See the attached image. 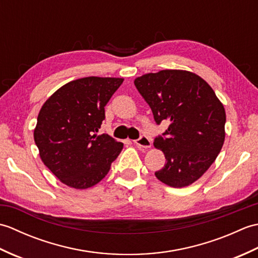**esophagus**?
<instances>
[{"instance_id": "esophagus-1", "label": "esophagus", "mask_w": 258, "mask_h": 258, "mask_svg": "<svg viewBox=\"0 0 258 258\" xmlns=\"http://www.w3.org/2000/svg\"><path fill=\"white\" fill-rule=\"evenodd\" d=\"M134 143H135L136 146L142 147V149H150V147L152 146L151 140L147 138V136H145V135H142L140 139L135 140Z\"/></svg>"}]
</instances>
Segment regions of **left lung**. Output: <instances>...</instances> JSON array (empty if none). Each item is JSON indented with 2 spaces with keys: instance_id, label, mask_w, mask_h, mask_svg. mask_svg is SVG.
<instances>
[{
  "instance_id": "1",
  "label": "left lung",
  "mask_w": 258,
  "mask_h": 258,
  "mask_svg": "<svg viewBox=\"0 0 258 258\" xmlns=\"http://www.w3.org/2000/svg\"><path fill=\"white\" fill-rule=\"evenodd\" d=\"M157 124L169 123L154 141L166 158L155 172L162 183L180 188L196 182L216 160L225 140L226 113L210 84L184 70H162L134 80Z\"/></svg>"
}]
</instances>
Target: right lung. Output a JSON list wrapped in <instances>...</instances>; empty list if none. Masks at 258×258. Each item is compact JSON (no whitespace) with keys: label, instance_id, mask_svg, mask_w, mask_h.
<instances>
[{"label":"right lung","instance_id":"obj_1","mask_svg":"<svg viewBox=\"0 0 258 258\" xmlns=\"http://www.w3.org/2000/svg\"><path fill=\"white\" fill-rule=\"evenodd\" d=\"M122 78L87 76L61 86L43 104L34 141L44 165L65 185L85 189L105 177L123 143L98 135L104 107Z\"/></svg>","mask_w":258,"mask_h":258}]
</instances>
